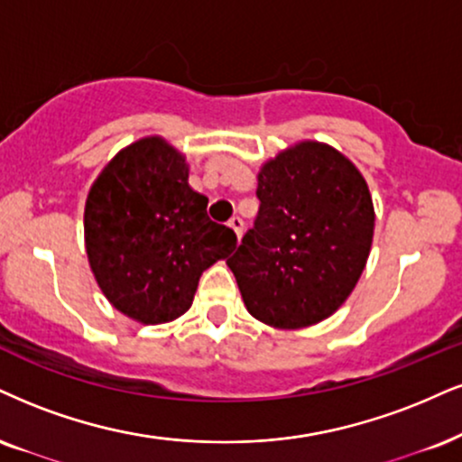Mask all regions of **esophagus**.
I'll return each instance as SVG.
<instances>
[{
	"instance_id": "obj_1",
	"label": "esophagus",
	"mask_w": 462,
	"mask_h": 462,
	"mask_svg": "<svg viewBox=\"0 0 462 462\" xmlns=\"http://www.w3.org/2000/svg\"><path fill=\"white\" fill-rule=\"evenodd\" d=\"M229 226L233 231H236L237 237H242V231H244V220L240 218V216H233V218L229 220Z\"/></svg>"
}]
</instances>
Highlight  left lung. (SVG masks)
<instances>
[{"instance_id":"8db88e82","label":"left lung","mask_w":462,"mask_h":462,"mask_svg":"<svg viewBox=\"0 0 462 462\" xmlns=\"http://www.w3.org/2000/svg\"><path fill=\"white\" fill-rule=\"evenodd\" d=\"M259 214L226 259L250 315L300 329L334 315L360 281L374 233L368 184L349 158L301 141L259 171Z\"/></svg>"}]
</instances>
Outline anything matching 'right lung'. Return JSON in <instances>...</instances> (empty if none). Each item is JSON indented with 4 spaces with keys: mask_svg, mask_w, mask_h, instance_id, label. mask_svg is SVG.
<instances>
[{
    "mask_svg": "<svg viewBox=\"0 0 462 462\" xmlns=\"http://www.w3.org/2000/svg\"><path fill=\"white\" fill-rule=\"evenodd\" d=\"M83 225L105 298L145 326L184 315L203 272L237 244L209 220L208 197L188 186L186 156L162 136L134 141L100 171Z\"/></svg>",
    "mask_w": 462,
    "mask_h": 462,
    "instance_id": "add662e5",
    "label": "right lung"
}]
</instances>
